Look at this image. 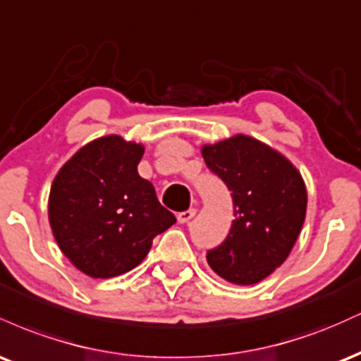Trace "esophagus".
<instances>
[{
    "label": "esophagus",
    "instance_id": "34e87169",
    "mask_svg": "<svg viewBox=\"0 0 361 361\" xmlns=\"http://www.w3.org/2000/svg\"><path fill=\"white\" fill-rule=\"evenodd\" d=\"M195 214H197V209H190V210H186V212L178 214L176 219L180 224H188L195 217Z\"/></svg>",
    "mask_w": 361,
    "mask_h": 361
}]
</instances>
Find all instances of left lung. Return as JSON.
Segmentation results:
<instances>
[{"mask_svg": "<svg viewBox=\"0 0 361 361\" xmlns=\"http://www.w3.org/2000/svg\"><path fill=\"white\" fill-rule=\"evenodd\" d=\"M207 166L233 192L234 221L209 267L235 285H255L288 258L307 212V188L288 157L246 134L202 146Z\"/></svg>", "mask_w": 361, "mask_h": 361, "instance_id": "8db88e82", "label": "left lung"}]
</instances>
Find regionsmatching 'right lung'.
<instances>
[{
  "label": "right lung",
  "mask_w": 361,
  "mask_h": 361,
  "mask_svg": "<svg viewBox=\"0 0 361 361\" xmlns=\"http://www.w3.org/2000/svg\"><path fill=\"white\" fill-rule=\"evenodd\" d=\"M144 144L110 134L78 149L49 193L57 246L91 279H111L140 264L154 235L176 222L139 176Z\"/></svg>",
  "instance_id": "1"
}]
</instances>
